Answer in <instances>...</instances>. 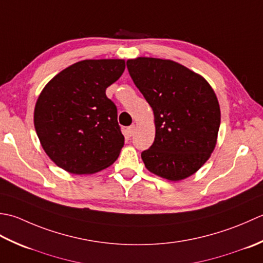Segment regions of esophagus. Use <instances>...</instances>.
Returning a JSON list of instances; mask_svg holds the SVG:
<instances>
[{"label": "esophagus", "mask_w": 263, "mask_h": 263, "mask_svg": "<svg viewBox=\"0 0 263 263\" xmlns=\"http://www.w3.org/2000/svg\"><path fill=\"white\" fill-rule=\"evenodd\" d=\"M135 128H136V127L134 126V125L130 126V127H128V128H127V135H128V136H133V135H134V132H135Z\"/></svg>", "instance_id": "esophagus-1"}]
</instances>
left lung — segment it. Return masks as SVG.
I'll use <instances>...</instances> for the list:
<instances>
[{
	"label": "left lung",
	"mask_w": 263,
	"mask_h": 263,
	"mask_svg": "<svg viewBox=\"0 0 263 263\" xmlns=\"http://www.w3.org/2000/svg\"><path fill=\"white\" fill-rule=\"evenodd\" d=\"M127 68L154 115L155 137L142 153L146 169L179 181L211 157L220 127V106L211 85L173 60L138 57Z\"/></svg>",
	"instance_id": "obj_1"
}]
</instances>
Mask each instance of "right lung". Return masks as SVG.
<instances>
[{"label": "right lung", "mask_w": 263, "mask_h": 263, "mask_svg": "<svg viewBox=\"0 0 263 263\" xmlns=\"http://www.w3.org/2000/svg\"><path fill=\"white\" fill-rule=\"evenodd\" d=\"M124 59L82 60L55 74L34 110L41 145L58 167L90 175L110 167L124 147L117 108L105 89L125 70Z\"/></svg>", "instance_id": "1"}]
</instances>
